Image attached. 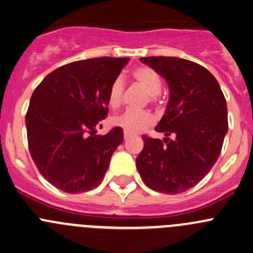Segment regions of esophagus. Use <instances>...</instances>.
<instances>
[{
    "label": "esophagus",
    "instance_id": "34e87169",
    "mask_svg": "<svg viewBox=\"0 0 253 253\" xmlns=\"http://www.w3.org/2000/svg\"><path fill=\"white\" fill-rule=\"evenodd\" d=\"M124 138L127 141V139H128V138H131V134L127 133V132H124Z\"/></svg>",
    "mask_w": 253,
    "mask_h": 253
}]
</instances>
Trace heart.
Returning <instances> with one entry per match:
<instances>
[{"instance_id":"b5f03b06","label":"heart","mask_w":253,"mask_h":253,"mask_svg":"<svg viewBox=\"0 0 253 253\" xmlns=\"http://www.w3.org/2000/svg\"><path fill=\"white\" fill-rule=\"evenodd\" d=\"M134 81L148 93V100L150 103H155L158 100L160 90H162V81L159 76L149 67H137L132 73ZM125 93V81L122 77H116L111 82L108 89L109 106L111 109H119L124 101ZM154 124V117L148 111H132L127 110L124 114L115 116L112 119V125L120 127L127 133H139L145 131Z\"/></svg>"}]
</instances>
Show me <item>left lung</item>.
Returning <instances> with one entry per match:
<instances>
[{
  "label": "left lung",
  "instance_id": "obj_1",
  "mask_svg": "<svg viewBox=\"0 0 253 253\" xmlns=\"http://www.w3.org/2000/svg\"><path fill=\"white\" fill-rule=\"evenodd\" d=\"M141 61L167 79L170 99L155 127L167 137L162 141L143 134L137 169L143 182L157 192H185L208 174L220 155L228 132L226 100L218 81L198 63L165 56Z\"/></svg>",
  "mask_w": 253,
  "mask_h": 253
}]
</instances>
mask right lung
I'll return each instance as SVG.
<instances>
[{"label":"right lung","mask_w":253,"mask_h":253,"mask_svg":"<svg viewBox=\"0 0 253 253\" xmlns=\"http://www.w3.org/2000/svg\"><path fill=\"white\" fill-rule=\"evenodd\" d=\"M128 58L95 57L56 68L33 91L25 115L29 152L39 172L55 187L81 193L99 186L112 153L124 141L114 127H96L108 116L106 95Z\"/></svg>","instance_id":"add662e5"}]
</instances>
